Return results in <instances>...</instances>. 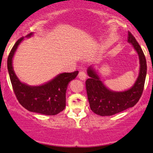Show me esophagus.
Instances as JSON below:
<instances>
[{
	"label": "esophagus",
	"instance_id": "1",
	"mask_svg": "<svg viewBox=\"0 0 153 153\" xmlns=\"http://www.w3.org/2000/svg\"><path fill=\"white\" fill-rule=\"evenodd\" d=\"M78 78L80 79V80H85V78H86V73H85V71H80L78 73Z\"/></svg>",
	"mask_w": 153,
	"mask_h": 153
}]
</instances>
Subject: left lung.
<instances>
[{
  "mask_svg": "<svg viewBox=\"0 0 153 153\" xmlns=\"http://www.w3.org/2000/svg\"><path fill=\"white\" fill-rule=\"evenodd\" d=\"M128 42L137 52L140 63L138 78L130 89L124 92L108 90L100 80L93 68L88 69V75L90 77L85 81L88 99L91 109L96 114L104 117L122 112L134 106L143 94L147 74L146 59L141 47L130 31H128Z\"/></svg>",
  "mask_w": 153,
  "mask_h": 153,
  "instance_id": "1",
  "label": "left lung"
}]
</instances>
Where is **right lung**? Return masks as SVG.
Segmentation results:
<instances>
[{"label": "right lung", "instance_id": "1", "mask_svg": "<svg viewBox=\"0 0 153 153\" xmlns=\"http://www.w3.org/2000/svg\"><path fill=\"white\" fill-rule=\"evenodd\" d=\"M32 33L27 35L31 36ZM24 37L17 40L10 50L7 60L8 73L17 100L28 111L45 115H56L62 111L66 105V90L71 80L76 78L78 71L64 73L40 86H29L20 82L13 71L12 58Z\"/></svg>", "mask_w": 153, "mask_h": 153}]
</instances>
